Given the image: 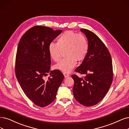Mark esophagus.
<instances>
[{
  "label": "esophagus",
  "instance_id": "1",
  "mask_svg": "<svg viewBox=\"0 0 129 129\" xmlns=\"http://www.w3.org/2000/svg\"><path fill=\"white\" fill-rule=\"evenodd\" d=\"M63 74H64V77H65V78H67V77H69V74H68L67 73H66V72H64V73H63Z\"/></svg>",
  "mask_w": 129,
  "mask_h": 129
}]
</instances>
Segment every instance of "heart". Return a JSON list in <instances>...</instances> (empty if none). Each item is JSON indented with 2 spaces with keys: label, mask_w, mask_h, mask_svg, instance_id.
Returning <instances> with one entry per match:
<instances>
[{
  "label": "heart",
  "mask_w": 129,
  "mask_h": 129,
  "mask_svg": "<svg viewBox=\"0 0 129 129\" xmlns=\"http://www.w3.org/2000/svg\"><path fill=\"white\" fill-rule=\"evenodd\" d=\"M48 51L52 59L58 61L63 51H65L64 58L54 67L65 72H70L77 64V61H82L87 57L89 51L88 41L83 35L73 31H66L57 39V44L52 42L49 45Z\"/></svg>",
  "instance_id": "heart-1"
}]
</instances>
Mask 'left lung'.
<instances>
[{
	"instance_id": "1",
	"label": "left lung",
	"mask_w": 129,
	"mask_h": 129,
	"mask_svg": "<svg viewBox=\"0 0 129 129\" xmlns=\"http://www.w3.org/2000/svg\"><path fill=\"white\" fill-rule=\"evenodd\" d=\"M80 31L87 37L89 51L82 64L75 70L85 77L71 75L74 81L73 92L79 103L92 106L104 98L112 83V57L106 45L95 33L85 28Z\"/></svg>"
}]
</instances>
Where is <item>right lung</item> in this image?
I'll return each mask as SVG.
<instances>
[{"label":"right lung","mask_w":129,"mask_h":129,"mask_svg":"<svg viewBox=\"0 0 129 129\" xmlns=\"http://www.w3.org/2000/svg\"><path fill=\"white\" fill-rule=\"evenodd\" d=\"M51 27L35 26L28 29L19 41L15 71L18 83L27 97L37 106L44 107L54 101L64 78L58 70L50 72L51 59L48 47L61 33Z\"/></svg>","instance_id":"add662e5"}]
</instances>
